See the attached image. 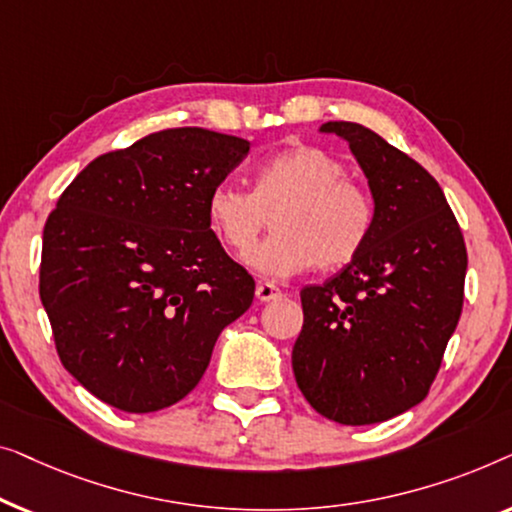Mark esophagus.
I'll use <instances>...</instances> for the list:
<instances>
[{"label": "esophagus", "instance_id": "34e87169", "mask_svg": "<svg viewBox=\"0 0 512 512\" xmlns=\"http://www.w3.org/2000/svg\"><path fill=\"white\" fill-rule=\"evenodd\" d=\"M255 294H257L259 301H264V304H266V301H276V299L283 297V290H280L278 285L269 283V280H262V283H257Z\"/></svg>", "mask_w": 512, "mask_h": 512}]
</instances>
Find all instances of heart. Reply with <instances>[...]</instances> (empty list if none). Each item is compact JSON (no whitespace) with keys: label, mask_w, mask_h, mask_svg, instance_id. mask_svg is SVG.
<instances>
[{"label":"heart","mask_w":512,"mask_h":512,"mask_svg":"<svg viewBox=\"0 0 512 512\" xmlns=\"http://www.w3.org/2000/svg\"><path fill=\"white\" fill-rule=\"evenodd\" d=\"M345 164L318 146H292L257 164L253 190L220 183L208 197V222L232 253L248 255L262 276L285 278L308 266L329 271L350 264L371 239L376 204L350 181Z\"/></svg>","instance_id":"heart-1"}]
</instances>
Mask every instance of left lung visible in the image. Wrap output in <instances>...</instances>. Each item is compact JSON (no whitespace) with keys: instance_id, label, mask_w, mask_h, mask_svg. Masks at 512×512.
Instances as JSON below:
<instances>
[{"instance_id":"1","label":"left lung","mask_w":512,"mask_h":512,"mask_svg":"<svg viewBox=\"0 0 512 512\" xmlns=\"http://www.w3.org/2000/svg\"><path fill=\"white\" fill-rule=\"evenodd\" d=\"M322 132L355 153L376 225L350 264L301 290L292 369L322 417L357 427L427 397L462 315L466 243L441 185L413 157L357 122H327Z\"/></svg>"}]
</instances>
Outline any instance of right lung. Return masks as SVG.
Returning <instances> with one entry per match:
<instances>
[{"instance_id":"1","label":"right lung","mask_w":512,"mask_h":512,"mask_svg":"<svg viewBox=\"0 0 512 512\" xmlns=\"http://www.w3.org/2000/svg\"><path fill=\"white\" fill-rule=\"evenodd\" d=\"M250 143L201 127L92 160L43 227L39 294L64 369L125 413L190 394L255 280L220 246L208 197Z\"/></svg>"}]
</instances>
